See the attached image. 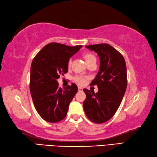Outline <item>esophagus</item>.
<instances>
[{
  "instance_id": "1",
  "label": "esophagus",
  "mask_w": 157,
  "mask_h": 157,
  "mask_svg": "<svg viewBox=\"0 0 157 157\" xmlns=\"http://www.w3.org/2000/svg\"><path fill=\"white\" fill-rule=\"evenodd\" d=\"M82 90H83V88L79 86V87H78V91H79V92H82Z\"/></svg>"
}]
</instances>
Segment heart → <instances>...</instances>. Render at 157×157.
Wrapping results in <instances>:
<instances>
[{
	"mask_svg": "<svg viewBox=\"0 0 157 157\" xmlns=\"http://www.w3.org/2000/svg\"><path fill=\"white\" fill-rule=\"evenodd\" d=\"M83 57H84V58L85 59V61H86L87 64L92 60H93V59H96L95 56L93 55V54L90 53H84L83 55ZM71 62H72V61H71V59H69V61H68V63H67V65L69 67L71 65ZM74 80H75L77 83H78L79 84H82L84 83L85 79L84 78H82V77H81V76H75V78H74Z\"/></svg>",
	"mask_w": 157,
	"mask_h": 157,
	"instance_id": "1",
	"label": "heart"
}]
</instances>
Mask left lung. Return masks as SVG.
<instances>
[{"label":"left lung","instance_id":"1","mask_svg":"<svg viewBox=\"0 0 157 157\" xmlns=\"http://www.w3.org/2000/svg\"><path fill=\"white\" fill-rule=\"evenodd\" d=\"M98 53L100 67L90 85H97L98 92L83 89V102L87 117L96 124L106 122L113 117L120 106L127 87L126 64L123 56L108 44L86 46Z\"/></svg>","mask_w":157,"mask_h":157}]
</instances>
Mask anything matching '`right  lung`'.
Here are the masks:
<instances>
[{
	"instance_id": "obj_1",
	"label": "right lung",
	"mask_w": 157,
	"mask_h": 157,
	"mask_svg": "<svg viewBox=\"0 0 157 157\" xmlns=\"http://www.w3.org/2000/svg\"><path fill=\"white\" fill-rule=\"evenodd\" d=\"M82 47L51 42L45 45L33 58L30 92L34 106L44 120L56 123L66 117L69 104L78 92V86L73 83L62 89L58 79L68 72V61Z\"/></svg>"
}]
</instances>
